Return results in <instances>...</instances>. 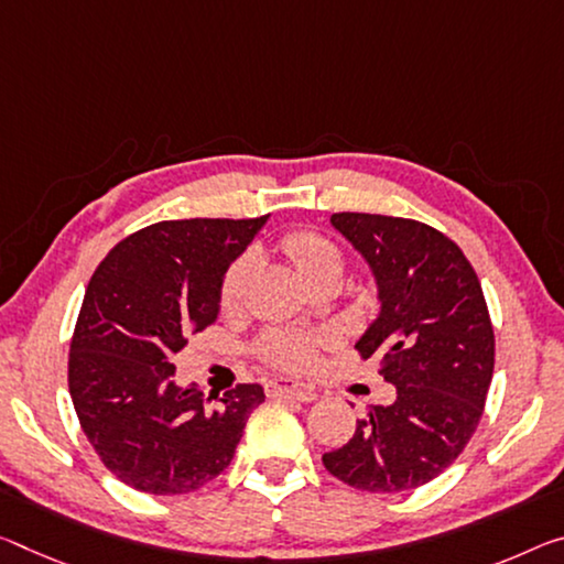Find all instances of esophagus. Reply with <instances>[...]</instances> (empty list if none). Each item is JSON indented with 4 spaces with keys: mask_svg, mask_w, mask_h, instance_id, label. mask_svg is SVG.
Instances as JSON below:
<instances>
[{
    "mask_svg": "<svg viewBox=\"0 0 564 564\" xmlns=\"http://www.w3.org/2000/svg\"><path fill=\"white\" fill-rule=\"evenodd\" d=\"M265 394L273 399H299L303 404H308V401H314L318 397V391L314 387H308V383H299L291 379H273L265 383Z\"/></svg>",
    "mask_w": 564,
    "mask_h": 564,
    "instance_id": "obj_1",
    "label": "esophagus"
}]
</instances>
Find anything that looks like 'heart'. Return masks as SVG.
I'll return each instance as SVG.
<instances>
[{
	"label": "heart",
	"mask_w": 564,
	"mask_h": 564,
	"mask_svg": "<svg viewBox=\"0 0 564 564\" xmlns=\"http://www.w3.org/2000/svg\"><path fill=\"white\" fill-rule=\"evenodd\" d=\"M283 253L291 258L293 265L308 283H316L328 275L341 279L344 273V256L328 238L314 230H291L281 238ZM256 258L240 256L238 261L228 268L226 279H223L220 303L226 311H234L243 301L246 285L250 273H253ZM263 356L275 366L283 369H308L316 361V338L306 334H271L263 341Z\"/></svg>",
	"instance_id": "1"
}]
</instances>
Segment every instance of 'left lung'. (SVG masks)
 I'll list each match as a JSON object with an SVG mask.
<instances>
[{
    "label": "left lung",
    "instance_id": "left-lung-1",
    "mask_svg": "<svg viewBox=\"0 0 564 564\" xmlns=\"http://www.w3.org/2000/svg\"><path fill=\"white\" fill-rule=\"evenodd\" d=\"M364 258L379 314L356 348L397 387L371 406L324 467L344 485L394 495L440 477L471 440L495 371V330L475 268L454 240L419 220L334 213Z\"/></svg>",
    "mask_w": 564,
    "mask_h": 564
}]
</instances>
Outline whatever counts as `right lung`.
Segmentation results:
<instances>
[{
    "label": "right lung",
    "instance_id": "1",
    "mask_svg": "<svg viewBox=\"0 0 564 564\" xmlns=\"http://www.w3.org/2000/svg\"><path fill=\"white\" fill-rule=\"evenodd\" d=\"M268 216L163 220L120 240L89 279L69 344V397L97 457L148 495H185L234 459L265 394L175 381L187 336L216 324L230 263Z\"/></svg>",
    "mask_w": 564,
    "mask_h": 564
}]
</instances>
